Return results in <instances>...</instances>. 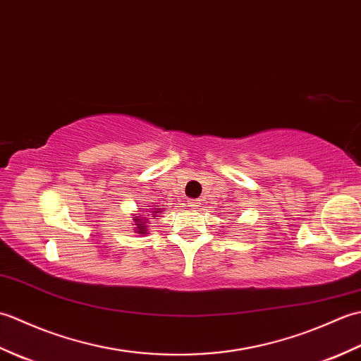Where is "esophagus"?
<instances>
[{
    "label": "esophagus",
    "instance_id": "obj_1",
    "mask_svg": "<svg viewBox=\"0 0 361 361\" xmlns=\"http://www.w3.org/2000/svg\"><path fill=\"white\" fill-rule=\"evenodd\" d=\"M188 204H189L192 209H198V206L202 204V202H200V200H189Z\"/></svg>",
    "mask_w": 361,
    "mask_h": 361
}]
</instances>
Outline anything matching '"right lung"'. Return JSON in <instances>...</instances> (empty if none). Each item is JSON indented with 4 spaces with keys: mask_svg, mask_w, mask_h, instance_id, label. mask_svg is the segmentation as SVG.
I'll list each match as a JSON object with an SVG mask.
<instances>
[{
    "mask_svg": "<svg viewBox=\"0 0 361 361\" xmlns=\"http://www.w3.org/2000/svg\"><path fill=\"white\" fill-rule=\"evenodd\" d=\"M149 209H153V208H149ZM163 211L161 208H155V211H152V214H158ZM149 211H145V214H147ZM133 221H135V229L133 231L137 233V234H147V226H145V224H147V217H142V214H135L133 217Z\"/></svg>",
    "mask_w": 361,
    "mask_h": 361,
    "instance_id": "right-lung-1",
    "label": "right lung"
}]
</instances>
